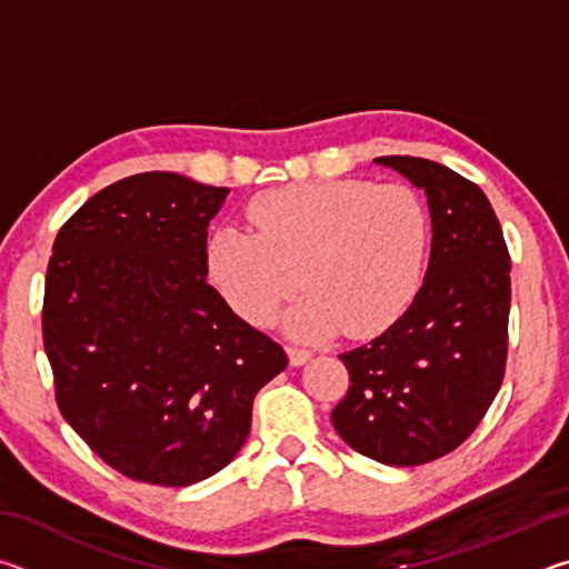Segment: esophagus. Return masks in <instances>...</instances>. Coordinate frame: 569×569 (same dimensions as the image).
<instances>
[{
	"instance_id": "34e87169",
	"label": "esophagus",
	"mask_w": 569,
	"mask_h": 569,
	"mask_svg": "<svg viewBox=\"0 0 569 569\" xmlns=\"http://www.w3.org/2000/svg\"><path fill=\"white\" fill-rule=\"evenodd\" d=\"M288 359H291V366H303L306 361H311V351L298 349V346H288Z\"/></svg>"
}]
</instances>
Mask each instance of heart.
<instances>
[{
    "label": "heart",
    "mask_w": 569,
    "mask_h": 569,
    "mask_svg": "<svg viewBox=\"0 0 569 569\" xmlns=\"http://www.w3.org/2000/svg\"><path fill=\"white\" fill-rule=\"evenodd\" d=\"M246 216L256 233L220 228L206 250L210 281L240 319L268 323L303 283L308 296L288 313V329L363 339L397 321L417 293L429 216L407 186L296 182L256 196Z\"/></svg>",
    "instance_id": "b5f03b06"
}]
</instances>
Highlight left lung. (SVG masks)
Here are the masks:
<instances>
[{
    "label": "left lung",
    "mask_w": 569,
    "mask_h": 569,
    "mask_svg": "<svg viewBox=\"0 0 569 569\" xmlns=\"http://www.w3.org/2000/svg\"><path fill=\"white\" fill-rule=\"evenodd\" d=\"M373 162L427 192L431 256L401 319L339 356L351 387L331 421L359 455L417 467L455 451L502 387L509 253L502 226L475 182L423 158Z\"/></svg>",
    "instance_id": "obj_1"
}]
</instances>
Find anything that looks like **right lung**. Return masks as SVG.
Masks as SVG:
<instances>
[{
	"label": "right lung",
	"instance_id": "obj_1",
	"mask_svg": "<svg viewBox=\"0 0 569 569\" xmlns=\"http://www.w3.org/2000/svg\"><path fill=\"white\" fill-rule=\"evenodd\" d=\"M228 188L178 172L112 182L67 220L42 336L57 407L104 465L188 487L233 459L286 351L208 283V223Z\"/></svg>",
	"mask_w": 569,
	"mask_h": 569
}]
</instances>
